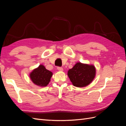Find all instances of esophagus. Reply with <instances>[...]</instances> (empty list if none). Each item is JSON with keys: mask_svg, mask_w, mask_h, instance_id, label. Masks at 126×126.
Returning a JSON list of instances; mask_svg holds the SVG:
<instances>
[{"mask_svg": "<svg viewBox=\"0 0 126 126\" xmlns=\"http://www.w3.org/2000/svg\"><path fill=\"white\" fill-rule=\"evenodd\" d=\"M57 69H58L59 71H63V68L61 67H57Z\"/></svg>", "mask_w": 126, "mask_h": 126, "instance_id": "esophagus-1", "label": "esophagus"}]
</instances>
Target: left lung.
<instances>
[{
  "label": "left lung",
  "instance_id": "obj_1",
  "mask_svg": "<svg viewBox=\"0 0 126 126\" xmlns=\"http://www.w3.org/2000/svg\"><path fill=\"white\" fill-rule=\"evenodd\" d=\"M96 69L93 65L78 63L68 71V76L74 86L83 87L93 80Z\"/></svg>",
  "mask_w": 126,
  "mask_h": 126
}]
</instances>
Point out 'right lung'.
<instances>
[{
    "label": "right lung",
    "mask_w": 126,
    "mask_h": 126,
    "mask_svg": "<svg viewBox=\"0 0 126 126\" xmlns=\"http://www.w3.org/2000/svg\"><path fill=\"white\" fill-rule=\"evenodd\" d=\"M52 75L51 71L46 69L43 65H40L30 73V77L36 85L44 87L48 85Z\"/></svg>",
    "instance_id": "right-lung-1"
}]
</instances>
